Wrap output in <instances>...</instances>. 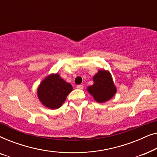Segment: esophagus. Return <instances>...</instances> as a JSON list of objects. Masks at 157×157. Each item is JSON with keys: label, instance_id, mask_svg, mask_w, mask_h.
Instances as JSON below:
<instances>
[{"label": "esophagus", "instance_id": "34e87169", "mask_svg": "<svg viewBox=\"0 0 157 157\" xmlns=\"http://www.w3.org/2000/svg\"><path fill=\"white\" fill-rule=\"evenodd\" d=\"M76 88L78 89H83V86L82 84H80V85H77L76 86Z\"/></svg>", "mask_w": 157, "mask_h": 157}]
</instances>
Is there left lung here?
<instances>
[{
	"instance_id": "1",
	"label": "left lung",
	"mask_w": 157,
	"mask_h": 157,
	"mask_svg": "<svg viewBox=\"0 0 157 157\" xmlns=\"http://www.w3.org/2000/svg\"><path fill=\"white\" fill-rule=\"evenodd\" d=\"M94 84L88 88V91L98 103L106 102L117 92L111 74L104 70L98 71L94 76Z\"/></svg>"
}]
</instances>
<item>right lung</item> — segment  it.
<instances>
[{
	"label": "right lung",
	"mask_w": 157,
	"mask_h": 157,
	"mask_svg": "<svg viewBox=\"0 0 157 157\" xmlns=\"http://www.w3.org/2000/svg\"><path fill=\"white\" fill-rule=\"evenodd\" d=\"M72 90V86L56 74L46 77L40 84L37 93L43 105L51 109H56L61 106Z\"/></svg>",
	"instance_id": "obj_1"
}]
</instances>
